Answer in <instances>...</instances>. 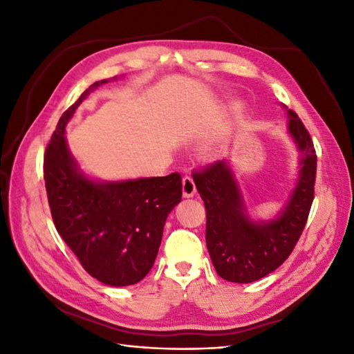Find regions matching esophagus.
I'll list each match as a JSON object with an SVG mask.
<instances>
[{
	"mask_svg": "<svg viewBox=\"0 0 354 354\" xmlns=\"http://www.w3.org/2000/svg\"><path fill=\"white\" fill-rule=\"evenodd\" d=\"M196 194V185L192 176H185L183 177V196L185 198H192Z\"/></svg>",
	"mask_w": 354,
	"mask_h": 354,
	"instance_id": "obj_1",
	"label": "esophagus"
}]
</instances>
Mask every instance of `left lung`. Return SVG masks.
I'll return each instance as SVG.
<instances>
[{"mask_svg": "<svg viewBox=\"0 0 354 354\" xmlns=\"http://www.w3.org/2000/svg\"><path fill=\"white\" fill-rule=\"evenodd\" d=\"M289 133L301 151L299 180L281 217L255 224L245 216V207L232 169L216 160L194 171V180L207 211V248L220 277L250 283L276 270L301 236L315 199L317 156L303 121L288 111Z\"/></svg>", "mask_w": 354, "mask_h": 354, "instance_id": "1", "label": "left lung"}]
</instances>
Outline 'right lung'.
I'll use <instances>...</instances> for the list:
<instances>
[{
  "label": "right lung",
  "instance_id": "right-lung-1",
  "mask_svg": "<svg viewBox=\"0 0 354 354\" xmlns=\"http://www.w3.org/2000/svg\"><path fill=\"white\" fill-rule=\"evenodd\" d=\"M94 82L90 90L99 87ZM65 111L44 155V180L53 221L84 270L111 286L140 282L152 269L164 224L181 201V176L94 183L78 173L65 127L88 94Z\"/></svg>",
  "mask_w": 354,
  "mask_h": 354
}]
</instances>
